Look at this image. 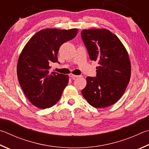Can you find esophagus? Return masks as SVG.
I'll list each match as a JSON object with an SVG mask.
<instances>
[{"label":"esophagus","instance_id":"1","mask_svg":"<svg viewBox=\"0 0 149 149\" xmlns=\"http://www.w3.org/2000/svg\"><path fill=\"white\" fill-rule=\"evenodd\" d=\"M69 76L70 77H72V78H76V77H79V75H74V74H69Z\"/></svg>","mask_w":149,"mask_h":149}]
</instances>
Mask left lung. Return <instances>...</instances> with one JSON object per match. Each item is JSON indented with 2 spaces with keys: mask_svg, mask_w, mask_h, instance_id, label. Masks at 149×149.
<instances>
[{
  "mask_svg": "<svg viewBox=\"0 0 149 149\" xmlns=\"http://www.w3.org/2000/svg\"><path fill=\"white\" fill-rule=\"evenodd\" d=\"M81 35L89 58L99 64L96 77H86L82 94L94 107H109L123 96L130 79L128 52L118 38L109 30L85 29Z\"/></svg>",
  "mask_w": 149,
  "mask_h": 149,
  "instance_id": "left-lung-1",
  "label": "left lung"
}]
</instances>
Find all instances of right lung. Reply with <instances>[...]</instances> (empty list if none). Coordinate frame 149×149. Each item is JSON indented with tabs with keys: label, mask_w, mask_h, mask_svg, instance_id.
<instances>
[{
	"label": "right lung",
	"mask_w": 149,
	"mask_h": 149,
	"mask_svg": "<svg viewBox=\"0 0 149 149\" xmlns=\"http://www.w3.org/2000/svg\"><path fill=\"white\" fill-rule=\"evenodd\" d=\"M77 32V29L41 30L29 40L21 51L17 66V78L24 94L34 106L49 108L60 100L69 77L50 72V64L58 62L61 45L72 40Z\"/></svg>",
	"instance_id": "right-lung-1"
}]
</instances>
